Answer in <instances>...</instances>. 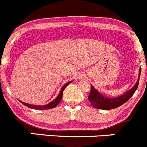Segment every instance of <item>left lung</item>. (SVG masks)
Here are the masks:
<instances>
[{"instance_id":"8db88e82","label":"left lung","mask_w":147,"mask_h":147,"mask_svg":"<svg viewBox=\"0 0 147 147\" xmlns=\"http://www.w3.org/2000/svg\"><path fill=\"white\" fill-rule=\"evenodd\" d=\"M141 75V69H139V78H138L137 82L134 85V86L128 90L127 92H125L123 95H120V96L115 97V98H108L104 95H102L98 90L95 89L92 85H90V92L88 96V100H89L90 102L92 104L93 107L95 108H98V109L102 110H110L113 109V108H118V107L121 106L123 105V103L129 100L135 91L138 88V85H139V78H140Z\"/></svg>"}]
</instances>
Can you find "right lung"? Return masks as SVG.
<instances>
[{"label":"right lung","mask_w":147,"mask_h":147,"mask_svg":"<svg viewBox=\"0 0 147 147\" xmlns=\"http://www.w3.org/2000/svg\"><path fill=\"white\" fill-rule=\"evenodd\" d=\"M72 81H69V82H67L66 84L63 85L61 88L60 91H59V95H57L56 98H55L54 100H52V102H50L49 103L46 104V105H32V104H29V103H26V102H22V101L19 100L20 102H21L22 104H24V105L27 106L28 108H32V109H36V110H47V109H51V108H54L59 103V102L61 101L62 98V93H63V91L65 89L67 86L69 84H70Z\"/></svg>","instance_id":"add662e5"}]
</instances>
